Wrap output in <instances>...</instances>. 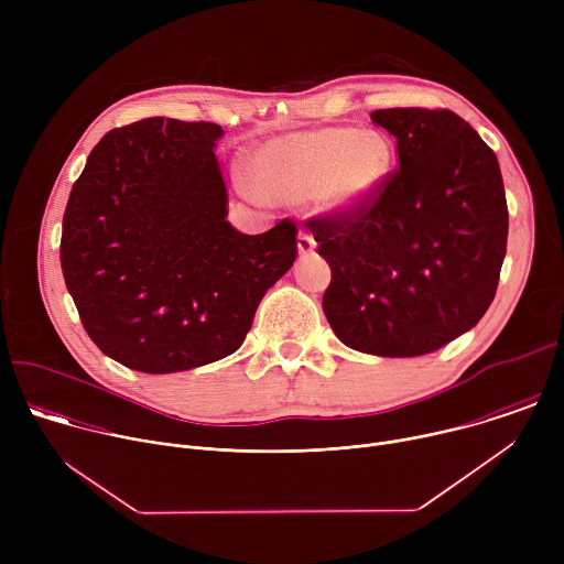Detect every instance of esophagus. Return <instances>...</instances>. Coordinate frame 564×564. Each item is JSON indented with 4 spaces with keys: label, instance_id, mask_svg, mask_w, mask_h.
<instances>
[{
    "label": "esophagus",
    "instance_id": "obj_1",
    "mask_svg": "<svg viewBox=\"0 0 564 564\" xmlns=\"http://www.w3.org/2000/svg\"><path fill=\"white\" fill-rule=\"evenodd\" d=\"M299 254L301 257H305V254H312L314 252V248H316V240L310 236V234H305V231H301L299 234Z\"/></svg>",
    "mask_w": 564,
    "mask_h": 564
}]
</instances>
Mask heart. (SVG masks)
<instances>
[{
	"label": "heart",
	"instance_id": "b5f03b06",
	"mask_svg": "<svg viewBox=\"0 0 564 564\" xmlns=\"http://www.w3.org/2000/svg\"><path fill=\"white\" fill-rule=\"evenodd\" d=\"M390 165V144L375 131L326 127L290 133L261 147L252 158L250 181L270 200L303 203L318 198L344 209L377 189Z\"/></svg>",
	"mask_w": 564,
	"mask_h": 564
}]
</instances>
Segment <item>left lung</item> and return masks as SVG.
Here are the masks:
<instances>
[{"mask_svg":"<svg viewBox=\"0 0 564 564\" xmlns=\"http://www.w3.org/2000/svg\"><path fill=\"white\" fill-rule=\"evenodd\" d=\"M399 167L359 203L305 225L333 270L324 312L352 350L435 352L489 310L507 254L498 158L448 109H379Z\"/></svg>","mask_w":564,"mask_h":564,"instance_id":"1","label":"left lung"}]
</instances>
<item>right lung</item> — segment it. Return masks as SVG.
<instances>
[{
  "label": "right lung",
  "mask_w": 564,
  "mask_h": 564,
  "mask_svg": "<svg viewBox=\"0 0 564 564\" xmlns=\"http://www.w3.org/2000/svg\"><path fill=\"white\" fill-rule=\"evenodd\" d=\"M220 133L174 118L111 129L73 183L66 290L91 341L127 368L163 375L231 355L296 259L290 218L257 236L225 220Z\"/></svg>",
  "instance_id": "obj_1"
}]
</instances>
